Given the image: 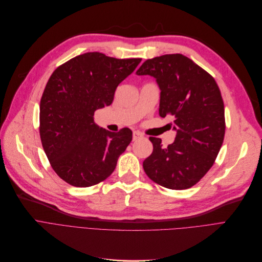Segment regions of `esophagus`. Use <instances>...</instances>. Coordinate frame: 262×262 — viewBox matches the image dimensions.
Returning a JSON list of instances; mask_svg holds the SVG:
<instances>
[{
  "instance_id": "obj_1",
  "label": "esophagus",
  "mask_w": 262,
  "mask_h": 262,
  "mask_svg": "<svg viewBox=\"0 0 262 262\" xmlns=\"http://www.w3.org/2000/svg\"><path fill=\"white\" fill-rule=\"evenodd\" d=\"M132 136H133V141H138V140H140V139L142 138L143 135H142L140 132H136V131H134Z\"/></svg>"
}]
</instances>
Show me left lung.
<instances>
[{"instance_id": "obj_1", "label": "left lung", "mask_w": 262, "mask_h": 262, "mask_svg": "<svg viewBox=\"0 0 262 262\" xmlns=\"http://www.w3.org/2000/svg\"><path fill=\"white\" fill-rule=\"evenodd\" d=\"M157 79L159 114L173 119L175 142L163 147L150 136L152 154L144 162L146 175L170 190L195 185L212 167L225 135V111L214 78L182 54L147 59L136 71Z\"/></svg>"}]
</instances>
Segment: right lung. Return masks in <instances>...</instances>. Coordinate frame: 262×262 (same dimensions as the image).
Segmentation results:
<instances>
[{"label":"right lung","instance_id":"1","mask_svg":"<svg viewBox=\"0 0 262 262\" xmlns=\"http://www.w3.org/2000/svg\"><path fill=\"white\" fill-rule=\"evenodd\" d=\"M141 60L89 52L50 77L40 99V140L53 170L70 185L89 188L105 180L132 141L129 128L99 129L94 114L113 102L117 86Z\"/></svg>","mask_w":262,"mask_h":262}]
</instances>
